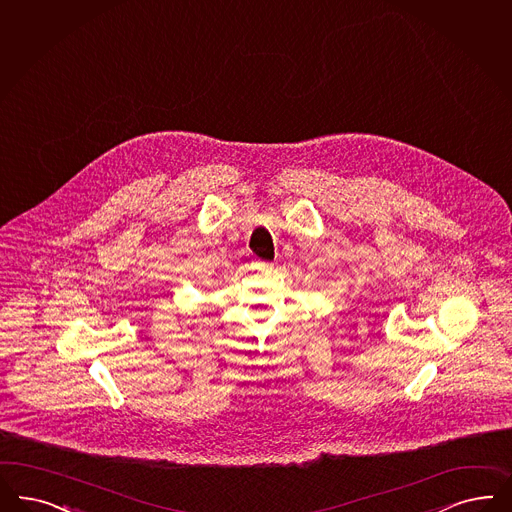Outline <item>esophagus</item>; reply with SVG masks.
Masks as SVG:
<instances>
[{
	"instance_id": "esophagus-1",
	"label": "esophagus",
	"mask_w": 512,
	"mask_h": 512,
	"mask_svg": "<svg viewBox=\"0 0 512 512\" xmlns=\"http://www.w3.org/2000/svg\"><path fill=\"white\" fill-rule=\"evenodd\" d=\"M256 267L258 269H271V264L269 262H256Z\"/></svg>"
}]
</instances>
